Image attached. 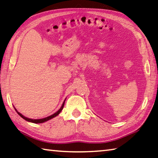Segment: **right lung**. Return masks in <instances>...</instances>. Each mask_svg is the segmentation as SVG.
Instances as JSON below:
<instances>
[{
    "mask_svg": "<svg viewBox=\"0 0 158 158\" xmlns=\"http://www.w3.org/2000/svg\"><path fill=\"white\" fill-rule=\"evenodd\" d=\"M66 100V99H65ZM65 100H64V101L63 102V103H62V106H61V107H60V109L58 110V111H56L55 114H53V115H50V116H48V117H47V118H42V119H36V120H35V119H30V118H26V117H25V116L24 115H23L21 114H20V113H19V112H18L17 111V110L15 109V110H16V112L18 113V114H19L20 117L21 118H23L24 120H25L26 121H28V122H30V123H35V124H39V123H44V122H46V121H47V120H51V119H52L53 118H54V117H56V116H57L59 114H60V113L61 112V111L62 110V109H63V106H64V102H65Z\"/></svg>",
    "mask_w": 158,
    "mask_h": 158,
    "instance_id": "right-lung-1",
    "label": "right lung"
}]
</instances>
